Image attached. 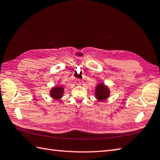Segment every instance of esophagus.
Instances as JSON below:
<instances>
[{
	"label": "esophagus",
	"mask_w": 160,
	"mask_h": 160,
	"mask_svg": "<svg viewBox=\"0 0 160 160\" xmlns=\"http://www.w3.org/2000/svg\"><path fill=\"white\" fill-rule=\"evenodd\" d=\"M82 80H80L79 79H78V80H76V83L77 85H80V84H82Z\"/></svg>",
	"instance_id": "34e87169"
}]
</instances>
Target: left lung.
I'll use <instances>...</instances> for the list:
<instances>
[{"label": "left lung", "instance_id": "1", "mask_svg": "<svg viewBox=\"0 0 160 160\" xmlns=\"http://www.w3.org/2000/svg\"><path fill=\"white\" fill-rule=\"evenodd\" d=\"M110 91L103 83L98 84L95 91V96L98 101H103L109 97Z\"/></svg>", "mask_w": 160, "mask_h": 160}]
</instances>
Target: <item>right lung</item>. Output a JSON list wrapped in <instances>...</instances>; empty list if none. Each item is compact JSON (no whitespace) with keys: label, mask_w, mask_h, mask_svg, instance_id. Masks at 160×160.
Here are the masks:
<instances>
[{"label":"right lung","mask_w":160,"mask_h":160,"mask_svg":"<svg viewBox=\"0 0 160 160\" xmlns=\"http://www.w3.org/2000/svg\"><path fill=\"white\" fill-rule=\"evenodd\" d=\"M64 93V88L62 87H54L50 91V96L53 99L60 100Z\"/></svg>","instance_id":"obj_1"}]
</instances>
